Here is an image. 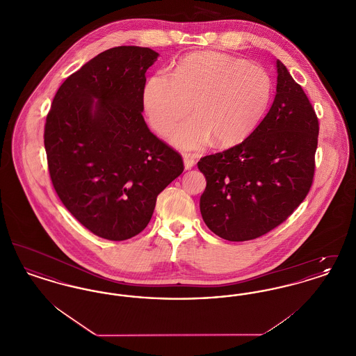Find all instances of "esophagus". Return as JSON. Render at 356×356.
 I'll list each match as a JSON object with an SVG mask.
<instances>
[{
	"label": "esophagus",
	"mask_w": 356,
	"mask_h": 356,
	"mask_svg": "<svg viewBox=\"0 0 356 356\" xmlns=\"http://www.w3.org/2000/svg\"><path fill=\"white\" fill-rule=\"evenodd\" d=\"M184 168L186 170H191L193 165H195V160H193V157L192 156H189V154H184Z\"/></svg>",
	"instance_id": "34e87169"
}]
</instances>
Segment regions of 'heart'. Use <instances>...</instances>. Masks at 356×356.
<instances>
[{"label": "heart", "instance_id": "obj_1", "mask_svg": "<svg viewBox=\"0 0 356 356\" xmlns=\"http://www.w3.org/2000/svg\"><path fill=\"white\" fill-rule=\"evenodd\" d=\"M270 74L256 64L228 54L207 51L181 60L172 76L157 72L143 89V106L153 129L170 134L186 151L200 149L213 137L220 145L235 144L254 132L271 100Z\"/></svg>", "mask_w": 356, "mask_h": 356}]
</instances>
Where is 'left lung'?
<instances>
[{
  "instance_id": "obj_1",
  "label": "left lung",
  "mask_w": 356,
  "mask_h": 356,
  "mask_svg": "<svg viewBox=\"0 0 356 356\" xmlns=\"http://www.w3.org/2000/svg\"><path fill=\"white\" fill-rule=\"evenodd\" d=\"M276 95L266 118L243 143L203 157L207 186L200 212L207 227L229 241L252 240L282 224L311 188L319 122L279 60Z\"/></svg>"
}]
</instances>
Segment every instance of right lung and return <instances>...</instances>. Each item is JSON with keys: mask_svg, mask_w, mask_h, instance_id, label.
Segmentation results:
<instances>
[{"mask_svg": "<svg viewBox=\"0 0 356 356\" xmlns=\"http://www.w3.org/2000/svg\"><path fill=\"white\" fill-rule=\"evenodd\" d=\"M157 57L143 47L102 51L58 88L47 118L53 186L102 238L140 234L159 193L184 170L181 156L153 135L141 113L145 72Z\"/></svg>", "mask_w": 356, "mask_h": 356, "instance_id": "obj_1", "label": "right lung"}]
</instances>
